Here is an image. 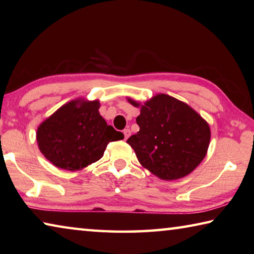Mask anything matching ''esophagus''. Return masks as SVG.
Returning <instances> with one entry per match:
<instances>
[{
  "label": "esophagus",
  "instance_id": "1",
  "mask_svg": "<svg viewBox=\"0 0 254 254\" xmlns=\"http://www.w3.org/2000/svg\"><path fill=\"white\" fill-rule=\"evenodd\" d=\"M123 134H124V137H126V139H127V137L131 135L130 128H126V130H123Z\"/></svg>",
  "mask_w": 254,
  "mask_h": 254
}]
</instances>
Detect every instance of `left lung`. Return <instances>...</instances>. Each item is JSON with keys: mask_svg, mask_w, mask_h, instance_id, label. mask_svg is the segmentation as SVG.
I'll return each instance as SVG.
<instances>
[{"mask_svg": "<svg viewBox=\"0 0 254 254\" xmlns=\"http://www.w3.org/2000/svg\"><path fill=\"white\" fill-rule=\"evenodd\" d=\"M133 106L139 103L128 98ZM139 132L127 142L144 168L163 180L190 174L207 152L210 130L207 122L185 103L159 94L141 106L136 118Z\"/></svg>", "mask_w": 254, "mask_h": 254, "instance_id": "obj_1", "label": "left lung"}]
</instances>
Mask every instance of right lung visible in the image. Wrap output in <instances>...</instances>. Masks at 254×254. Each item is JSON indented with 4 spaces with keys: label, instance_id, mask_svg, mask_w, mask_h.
<instances>
[{
    "label": "right lung",
    "instance_id": "add662e5",
    "mask_svg": "<svg viewBox=\"0 0 254 254\" xmlns=\"http://www.w3.org/2000/svg\"><path fill=\"white\" fill-rule=\"evenodd\" d=\"M98 109V101L76 100L63 105L38 127L41 153L56 167L70 171L100 160L107 144L124 135L107 126Z\"/></svg>",
    "mask_w": 254,
    "mask_h": 254
}]
</instances>
